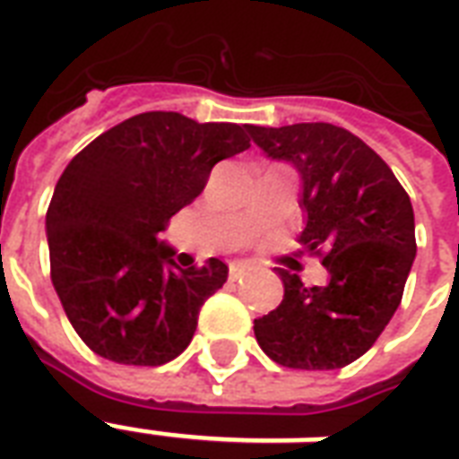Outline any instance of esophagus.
<instances>
[{"instance_id": "esophagus-1", "label": "esophagus", "mask_w": 459, "mask_h": 459, "mask_svg": "<svg viewBox=\"0 0 459 459\" xmlns=\"http://www.w3.org/2000/svg\"><path fill=\"white\" fill-rule=\"evenodd\" d=\"M249 271L251 266L249 264H244V261H232V264H230V278H232V281H239V278H244Z\"/></svg>"}]
</instances>
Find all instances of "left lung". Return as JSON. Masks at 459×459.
Returning <instances> with one entry per match:
<instances>
[{
  "label": "left lung",
  "mask_w": 459,
  "mask_h": 459,
  "mask_svg": "<svg viewBox=\"0 0 459 459\" xmlns=\"http://www.w3.org/2000/svg\"><path fill=\"white\" fill-rule=\"evenodd\" d=\"M266 157L298 169L305 230L299 244L322 256L326 285L307 288L278 268L282 302L254 319L271 360L336 370L373 346L397 312L416 256L409 195L375 150L332 123L247 126Z\"/></svg>",
  "instance_id": "8db88e82"
}]
</instances>
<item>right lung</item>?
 Segmentation results:
<instances>
[{"instance_id":"obj_1","label":"right lung","mask_w":459,"mask_h":459,"mask_svg":"<svg viewBox=\"0 0 459 459\" xmlns=\"http://www.w3.org/2000/svg\"><path fill=\"white\" fill-rule=\"evenodd\" d=\"M247 126L174 111L123 120L62 171L46 215L50 278L79 339L106 360L164 365L191 343L227 266L181 268L157 239L217 161L249 150Z\"/></svg>"}]
</instances>
